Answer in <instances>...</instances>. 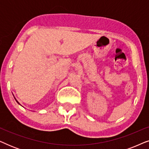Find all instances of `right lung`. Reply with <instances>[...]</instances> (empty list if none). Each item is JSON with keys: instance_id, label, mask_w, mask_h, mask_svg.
I'll return each instance as SVG.
<instances>
[{"instance_id": "1", "label": "right lung", "mask_w": 149, "mask_h": 149, "mask_svg": "<svg viewBox=\"0 0 149 149\" xmlns=\"http://www.w3.org/2000/svg\"><path fill=\"white\" fill-rule=\"evenodd\" d=\"M15 100H16V99H15ZM16 101H17V100H16ZM17 103H18V104H19V102H17Z\"/></svg>"}]
</instances>
